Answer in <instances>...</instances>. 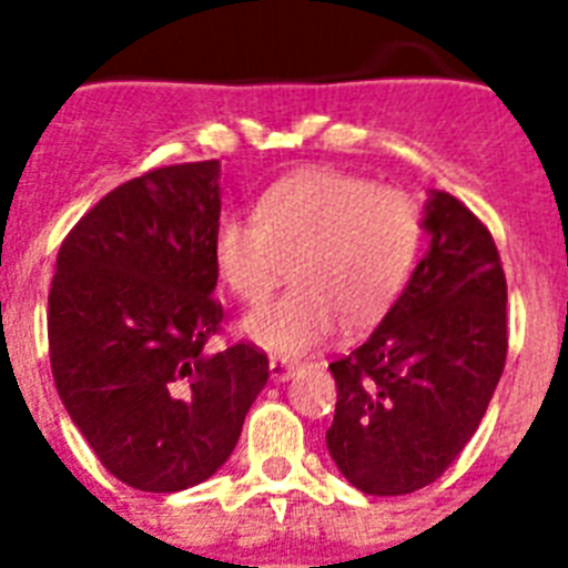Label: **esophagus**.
I'll list each match as a JSON object with an SVG mask.
<instances>
[{"instance_id":"1","label":"esophagus","mask_w":568,"mask_h":568,"mask_svg":"<svg viewBox=\"0 0 568 568\" xmlns=\"http://www.w3.org/2000/svg\"><path fill=\"white\" fill-rule=\"evenodd\" d=\"M267 368H271V377L274 379H285L297 372V363H294V359H285V356H271Z\"/></svg>"}]
</instances>
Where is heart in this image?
I'll return each mask as SVG.
<instances>
[{
  "label": "heart",
  "instance_id": "heart-1",
  "mask_svg": "<svg viewBox=\"0 0 568 568\" xmlns=\"http://www.w3.org/2000/svg\"><path fill=\"white\" fill-rule=\"evenodd\" d=\"M418 241L422 214L404 189L310 168L258 196L256 217H221L214 265L241 303L258 306L292 262V292L247 315L244 333L276 354H303L336 329L338 315L351 327L383 315Z\"/></svg>",
  "mask_w": 568,
  "mask_h": 568
}]
</instances>
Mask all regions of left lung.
<instances>
[{
    "label": "left lung",
    "instance_id": "left-lung-1",
    "mask_svg": "<svg viewBox=\"0 0 568 568\" xmlns=\"http://www.w3.org/2000/svg\"><path fill=\"white\" fill-rule=\"evenodd\" d=\"M430 250L363 345L329 363L338 471L368 495L433 484L475 436L507 363V280L493 232L433 191Z\"/></svg>",
    "mask_w": 568,
    "mask_h": 568
}]
</instances>
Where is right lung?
<instances>
[{"label": "right lung", "mask_w": 568, "mask_h": 568, "mask_svg": "<svg viewBox=\"0 0 568 568\" xmlns=\"http://www.w3.org/2000/svg\"><path fill=\"white\" fill-rule=\"evenodd\" d=\"M221 162L168 164L102 196L67 232L49 288V363L67 413L141 493L203 484L267 383L253 342L209 351Z\"/></svg>", "instance_id": "right-lung-1"}]
</instances>
